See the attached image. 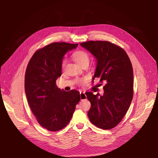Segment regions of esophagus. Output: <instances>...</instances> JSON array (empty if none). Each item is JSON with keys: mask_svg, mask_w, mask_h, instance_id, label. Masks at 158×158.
<instances>
[{"mask_svg": "<svg viewBox=\"0 0 158 158\" xmlns=\"http://www.w3.org/2000/svg\"><path fill=\"white\" fill-rule=\"evenodd\" d=\"M80 97H81V100H85L86 99V95L85 94V92L84 91H80Z\"/></svg>", "mask_w": 158, "mask_h": 158, "instance_id": "esophagus-1", "label": "esophagus"}]
</instances>
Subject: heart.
I'll use <instances>...</instances> for the list:
<instances>
[{"instance_id":"b5f03b06","label":"heart","mask_w":158,"mask_h":158,"mask_svg":"<svg viewBox=\"0 0 158 158\" xmlns=\"http://www.w3.org/2000/svg\"><path fill=\"white\" fill-rule=\"evenodd\" d=\"M72 57L77 64L81 65L83 66L85 65L89 64V55L88 52L84 50H77L73 52L72 55ZM65 64V60H63L61 61V67H64ZM86 82V79L82 78L79 79L76 81V82L79 85H83L84 83Z\"/></svg>"}]
</instances>
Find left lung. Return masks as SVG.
Listing matches in <instances>:
<instances>
[{
  "instance_id": "1",
  "label": "left lung",
  "mask_w": 158,
  "mask_h": 158,
  "mask_svg": "<svg viewBox=\"0 0 158 158\" xmlns=\"http://www.w3.org/2000/svg\"><path fill=\"white\" fill-rule=\"evenodd\" d=\"M80 44L97 58V66L93 81L99 78L101 82L105 83L103 96L86 93L91 102L88 118L99 128L112 129L124 117L133 99L131 61L123 48L109 41L91 40Z\"/></svg>"
}]
</instances>
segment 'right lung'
<instances>
[{
	"mask_svg": "<svg viewBox=\"0 0 158 158\" xmlns=\"http://www.w3.org/2000/svg\"><path fill=\"white\" fill-rule=\"evenodd\" d=\"M78 44L53 43L37 50L25 72V89L30 109L39 124L49 131H59L69 124L80 101V93L58 88L65 52Z\"/></svg>",
	"mask_w": 158,
	"mask_h": 158,
	"instance_id": "obj_1",
	"label": "right lung"
}]
</instances>
